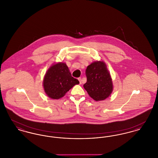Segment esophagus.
<instances>
[{
  "instance_id": "34e87169",
  "label": "esophagus",
  "mask_w": 158,
  "mask_h": 158,
  "mask_svg": "<svg viewBox=\"0 0 158 158\" xmlns=\"http://www.w3.org/2000/svg\"><path fill=\"white\" fill-rule=\"evenodd\" d=\"M78 80H79V82H80V84H81V83H82V78H81V77H79V78H78Z\"/></svg>"
}]
</instances>
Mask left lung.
<instances>
[{"mask_svg":"<svg viewBox=\"0 0 158 158\" xmlns=\"http://www.w3.org/2000/svg\"><path fill=\"white\" fill-rule=\"evenodd\" d=\"M85 73L87 81L83 87L91 98L98 101L104 100L111 95L113 90L112 79L104 61L92 63Z\"/></svg>","mask_w":158,"mask_h":158,"instance_id":"left-lung-1","label":"left lung"}]
</instances>
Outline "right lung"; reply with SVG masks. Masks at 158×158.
Returning a JSON list of instances; mask_svg holds the SVG:
<instances>
[{
	"label": "right lung",
	"mask_w": 158,
	"mask_h": 158,
	"mask_svg": "<svg viewBox=\"0 0 158 158\" xmlns=\"http://www.w3.org/2000/svg\"><path fill=\"white\" fill-rule=\"evenodd\" d=\"M79 83V81L72 76L64 63L53 64L47 71L43 80L45 94L54 99L62 98L73 86Z\"/></svg>",
	"instance_id": "1"
}]
</instances>
